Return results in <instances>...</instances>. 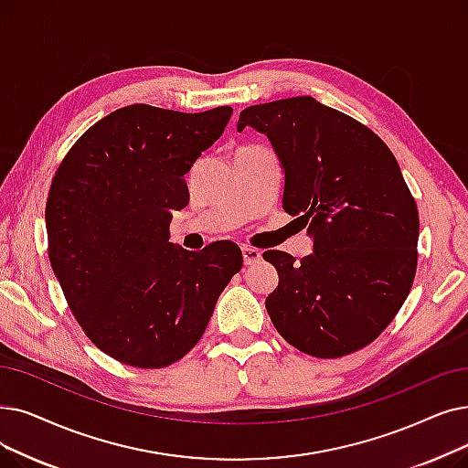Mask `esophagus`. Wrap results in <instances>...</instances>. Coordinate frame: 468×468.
<instances>
[{
  "label": "esophagus",
  "instance_id": "obj_1",
  "mask_svg": "<svg viewBox=\"0 0 468 468\" xmlns=\"http://www.w3.org/2000/svg\"><path fill=\"white\" fill-rule=\"evenodd\" d=\"M261 260V252L258 249L252 247H242V261L247 263V266H252V263Z\"/></svg>",
  "mask_w": 468,
  "mask_h": 468
}]
</instances>
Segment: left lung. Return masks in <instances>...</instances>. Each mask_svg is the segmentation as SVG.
Here are the masks:
<instances>
[{
	"label": "left lung",
	"instance_id": "left-lung-1",
	"mask_svg": "<svg viewBox=\"0 0 468 468\" xmlns=\"http://www.w3.org/2000/svg\"><path fill=\"white\" fill-rule=\"evenodd\" d=\"M266 133L284 170L282 208L298 216L314 252L268 250L279 273L266 298L279 335L314 357L371 344L408 298L417 271L419 212L384 141L310 95L252 105L237 130Z\"/></svg>",
	"mask_w": 468,
	"mask_h": 468
}]
</instances>
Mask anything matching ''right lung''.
I'll list each match as a JSON object with an SVG mask.
<instances>
[{"label":"right lung","mask_w":468,"mask_h":468,"mask_svg":"<svg viewBox=\"0 0 468 468\" xmlns=\"http://www.w3.org/2000/svg\"><path fill=\"white\" fill-rule=\"evenodd\" d=\"M231 112L122 107L55 172L46 207L51 268L80 327L120 363L160 369L184 357L242 268L231 240L200 252L168 242L172 214L189 205L186 174Z\"/></svg>","instance_id":"1"}]
</instances>
